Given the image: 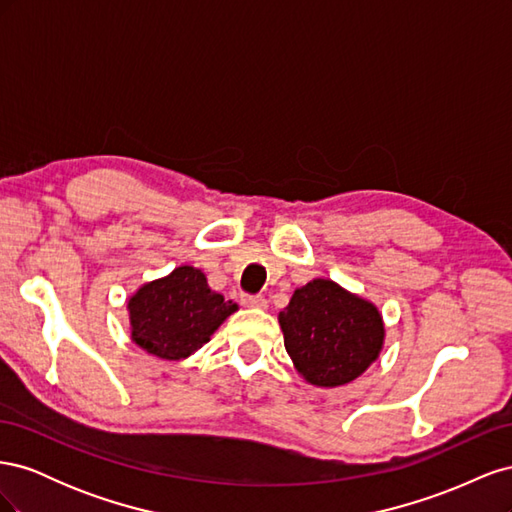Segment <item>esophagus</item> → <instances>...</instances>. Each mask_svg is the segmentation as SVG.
<instances>
[{
    "instance_id": "esophagus-1",
    "label": "esophagus",
    "mask_w": 512,
    "mask_h": 512,
    "mask_svg": "<svg viewBox=\"0 0 512 512\" xmlns=\"http://www.w3.org/2000/svg\"><path fill=\"white\" fill-rule=\"evenodd\" d=\"M241 303L245 307H256V309L267 307V299L262 297V294H241Z\"/></svg>"
}]
</instances>
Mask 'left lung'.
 Returning a JSON list of instances; mask_svg holds the SVG:
<instances>
[{"label":"left lung","instance_id":"1","mask_svg":"<svg viewBox=\"0 0 512 512\" xmlns=\"http://www.w3.org/2000/svg\"><path fill=\"white\" fill-rule=\"evenodd\" d=\"M284 346L299 374L316 386H342L378 359L382 316L369 301L331 280L294 290L280 312Z\"/></svg>","mask_w":512,"mask_h":512}]
</instances>
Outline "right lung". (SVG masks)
<instances>
[{"label":"right lung","mask_w":512,"mask_h":512,"mask_svg":"<svg viewBox=\"0 0 512 512\" xmlns=\"http://www.w3.org/2000/svg\"><path fill=\"white\" fill-rule=\"evenodd\" d=\"M128 309L134 342L160 359L179 361L207 344L237 312V303L213 292L203 271L183 265L145 284L128 301Z\"/></svg>","instance_id":"right-lung-1"}]
</instances>
